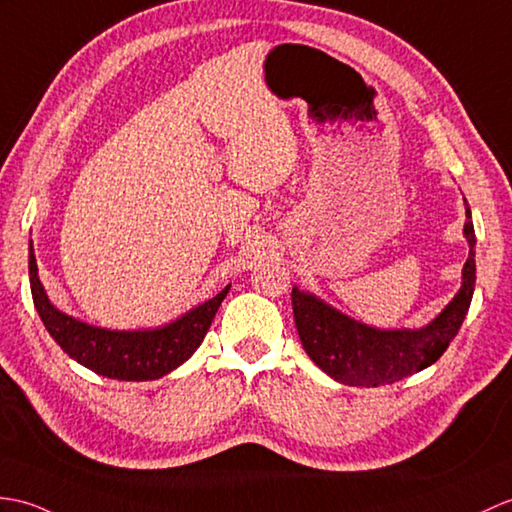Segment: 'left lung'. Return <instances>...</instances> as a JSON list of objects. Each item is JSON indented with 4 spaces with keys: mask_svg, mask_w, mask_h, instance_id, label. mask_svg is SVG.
I'll list each match as a JSON object with an SVG mask.
<instances>
[{
    "mask_svg": "<svg viewBox=\"0 0 512 512\" xmlns=\"http://www.w3.org/2000/svg\"><path fill=\"white\" fill-rule=\"evenodd\" d=\"M465 235L469 259L462 270V288L445 310L423 329L382 331L292 288L294 323L303 349L318 368L347 386H386L434 364L447 351L465 320L475 288V233L467 207Z\"/></svg>",
    "mask_w": 512,
    "mask_h": 512,
    "instance_id": "left-lung-1",
    "label": "left lung"
}]
</instances>
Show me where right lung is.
<instances>
[{
    "mask_svg": "<svg viewBox=\"0 0 512 512\" xmlns=\"http://www.w3.org/2000/svg\"><path fill=\"white\" fill-rule=\"evenodd\" d=\"M30 288L34 307L43 320L45 329L58 342L69 358H74L89 371L122 382H146L159 379L181 366L192 355L216 316L231 285L220 294L194 307L192 312L176 318L174 323L152 331H109L91 327L71 318L47 299L43 285L37 277V259L30 242Z\"/></svg>",
    "mask_w": 512,
    "mask_h": 512,
    "instance_id": "add662e5",
    "label": "right lung"
}]
</instances>
